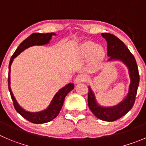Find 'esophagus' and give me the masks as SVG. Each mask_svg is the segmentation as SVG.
I'll return each mask as SVG.
<instances>
[{
  "label": "esophagus",
  "instance_id": "esophagus-1",
  "mask_svg": "<svg viewBox=\"0 0 146 146\" xmlns=\"http://www.w3.org/2000/svg\"><path fill=\"white\" fill-rule=\"evenodd\" d=\"M86 81V78L84 75H78V76H76V78L74 80V83L76 84H81V83L84 82V81Z\"/></svg>",
  "mask_w": 146,
  "mask_h": 146
}]
</instances>
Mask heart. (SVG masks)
Here are the masks:
<instances>
[{"label":"heart","instance_id":"obj_1","mask_svg":"<svg viewBox=\"0 0 146 146\" xmlns=\"http://www.w3.org/2000/svg\"><path fill=\"white\" fill-rule=\"evenodd\" d=\"M80 56L84 59L90 58V62L93 65L100 63L104 59L106 51L104 47L97 45L92 41H86L80 47Z\"/></svg>","mask_w":146,"mask_h":146}]
</instances>
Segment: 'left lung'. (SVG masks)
Instances as JSON below:
<instances>
[{
    "instance_id": "left-lung-1",
    "label": "left lung",
    "mask_w": 146,
    "mask_h": 146,
    "mask_svg": "<svg viewBox=\"0 0 146 146\" xmlns=\"http://www.w3.org/2000/svg\"><path fill=\"white\" fill-rule=\"evenodd\" d=\"M102 35L107 42V55L110 57L109 60H119L122 61L128 68L130 76V84L127 96L119 104L112 107L98 106L94 93L91 88L88 87V104L90 110L99 119L107 122H113L124 116L134 105L140 76L135 59L123 42L112 34L102 33Z\"/></svg>"
}]
</instances>
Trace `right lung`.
Here are the masks:
<instances>
[{
	"label": "right lung",
	"mask_w": 146,
	"mask_h": 146,
	"mask_svg": "<svg viewBox=\"0 0 146 146\" xmlns=\"http://www.w3.org/2000/svg\"><path fill=\"white\" fill-rule=\"evenodd\" d=\"M52 35H55L54 33H46V34H42V33H33L30 35L29 36L24 39L22 42H21L20 45L18 47L15 52L11 56V58L10 60V62H9V77H8V84H9V90L10 92L11 96L12 101H13V106H14L15 110H16L18 113H19L21 116L26 119H27L29 122H32L35 124H42L45 123V122H48L52 120L53 119L56 117L60 113L61 108L63 104L64 100L66 96V95L69 93V92L73 89L74 88V84H69L68 85L65 86L62 88H61L60 91H58V93L54 95V98H53L51 104L49 106L47 109H46L44 111H42L40 112H29V111H25L23 110L19 104H18L17 102H16V99L13 96V93L11 92L10 87V71H11V65L12 62H13V59L17 56L18 54H20L23 50L25 49L28 48V47H31L33 45H42V44H47L49 41L51 39Z\"/></svg>",
	"instance_id": "obj_1"
}]
</instances>
